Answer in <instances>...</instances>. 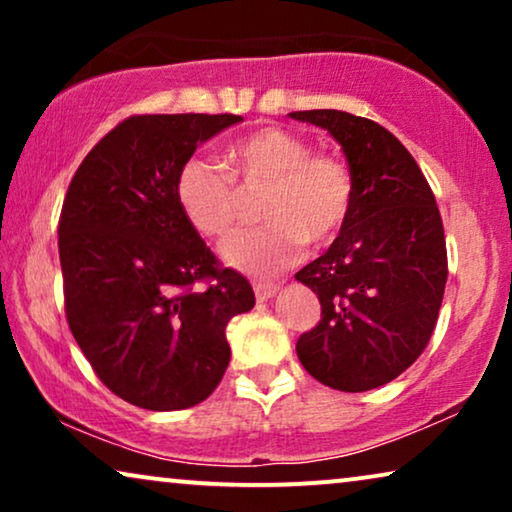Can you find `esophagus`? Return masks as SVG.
Wrapping results in <instances>:
<instances>
[{
	"instance_id": "1",
	"label": "esophagus",
	"mask_w": 512,
	"mask_h": 512,
	"mask_svg": "<svg viewBox=\"0 0 512 512\" xmlns=\"http://www.w3.org/2000/svg\"><path fill=\"white\" fill-rule=\"evenodd\" d=\"M254 291H256V298L263 303V300H268V298L275 296V293L279 291V284H275V282H256L254 284Z\"/></svg>"
}]
</instances>
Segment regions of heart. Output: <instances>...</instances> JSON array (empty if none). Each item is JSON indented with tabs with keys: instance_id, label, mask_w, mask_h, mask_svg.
Returning a JSON list of instances; mask_svg holds the SVG:
<instances>
[{
	"instance_id": "obj_1",
	"label": "heart",
	"mask_w": 512,
	"mask_h": 512,
	"mask_svg": "<svg viewBox=\"0 0 512 512\" xmlns=\"http://www.w3.org/2000/svg\"><path fill=\"white\" fill-rule=\"evenodd\" d=\"M265 188L261 228L244 230L221 254L249 275H275L303 254L305 242L326 247L345 230L356 200L354 174L335 153L314 151L310 139L263 128L226 149V172L188 158L174 179V198L195 233L223 240L240 221V194Z\"/></svg>"
}]
</instances>
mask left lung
Wrapping results in <instances>:
<instances>
[{"label":"left lung","mask_w":512,"mask_h":512,"mask_svg":"<svg viewBox=\"0 0 512 512\" xmlns=\"http://www.w3.org/2000/svg\"><path fill=\"white\" fill-rule=\"evenodd\" d=\"M289 116L338 139L356 184L345 230L296 275L321 303L298 359L331 389H377L419 359L436 328L447 282L443 219L415 158L380 123L338 109Z\"/></svg>","instance_id":"obj_1"}]
</instances>
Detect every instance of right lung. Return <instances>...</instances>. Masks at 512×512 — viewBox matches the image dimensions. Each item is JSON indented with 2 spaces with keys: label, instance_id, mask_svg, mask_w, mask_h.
I'll list each match as a JSON object with an SVG mask.
<instances>
[{
  "label": "right lung",
  "instance_id": "right-lung-1",
  "mask_svg": "<svg viewBox=\"0 0 512 512\" xmlns=\"http://www.w3.org/2000/svg\"><path fill=\"white\" fill-rule=\"evenodd\" d=\"M235 114L130 116L97 142L58 223L69 331L95 375L144 410H184L219 387L226 326L254 289L223 268L174 198L179 167Z\"/></svg>",
  "mask_w": 512,
  "mask_h": 512
}]
</instances>
